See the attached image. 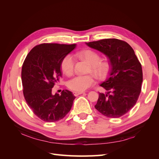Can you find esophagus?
<instances>
[{
    "label": "esophagus",
    "mask_w": 159,
    "mask_h": 159,
    "mask_svg": "<svg viewBox=\"0 0 159 159\" xmlns=\"http://www.w3.org/2000/svg\"><path fill=\"white\" fill-rule=\"evenodd\" d=\"M85 92L84 91H79V92H77V91H74V92L73 93H74V95L75 96H78V95H81V94H82V93H84Z\"/></svg>",
    "instance_id": "1"
}]
</instances>
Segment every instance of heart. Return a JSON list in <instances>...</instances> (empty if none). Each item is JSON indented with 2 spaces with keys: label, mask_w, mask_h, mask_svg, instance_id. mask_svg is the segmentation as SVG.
<instances>
[{
  "label": "heart",
  "mask_w": 159,
  "mask_h": 159,
  "mask_svg": "<svg viewBox=\"0 0 159 159\" xmlns=\"http://www.w3.org/2000/svg\"><path fill=\"white\" fill-rule=\"evenodd\" d=\"M80 58L85 60L91 64V70L99 78H102L106 75L108 71V66L106 63L99 61V55L94 51L86 50L77 54ZM75 61L71 54L66 55L61 62L62 71L66 75L73 74L74 70ZM95 82V78L92 74L79 75L71 79L68 81L70 89L75 91H84L92 86Z\"/></svg>",
  "instance_id": "b5f03b06"
}]
</instances>
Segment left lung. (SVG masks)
Segmentation results:
<instances>
[{"instance_id":"left-lung-1","label":"left lung","mask_w":159,"mask_h":159,"mask_svg":"<svg viewBox=\"0 0 159 159\" xmlns=\"http://www.w3.org/2000/svg\"><path fill=\"white\" fill-rule=\"evenodd\" d=\"M106 55L111 70L109 78L100 85L107 93H99L95 109L104 116H123L136 104L141 91L142 66L133 49L126 42L107 38L85 43Z\"/></svg>"}]
</instances>
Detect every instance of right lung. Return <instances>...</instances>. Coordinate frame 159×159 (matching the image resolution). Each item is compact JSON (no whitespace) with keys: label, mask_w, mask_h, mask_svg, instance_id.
Returning <instances> with one entry per match:
<instances>
[{"label":"right lung","mask_w":159,"mask_h":159,"mask_svg":"<svg viewBox=\"0 0 159 159\" xmlns=\"http://www.w3.org/2000/svg\"><path fill=\"white\" fill-rule=\"evenodd\" d=\"M76 44L44 43L28 53L22 68L25 99L33 113L46 122L63 119L70 111L75 98L71 91L61 95L52 93V89L61 77V62Z\"/></svg>","instance_id":"right-lung-1"}]
</instances>
